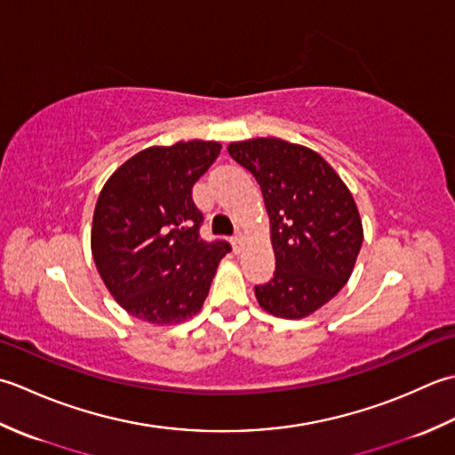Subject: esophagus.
<instances>
[{"mask_svg": "<svg viewBox=\"0 0 455 455\" xmlns=\"http://www.w3.org/2000/svg\"><path fill=\"white\" fill-rule=\"evenodd\" d=\"M231 245H234L235 253L241 251V247H243V237H241V234H237L235 237H231Z\"/></svg>", "mask_w": 455, "mask_h": 455, "instance_id": "1", "label": "esophagus"}]
</instances>
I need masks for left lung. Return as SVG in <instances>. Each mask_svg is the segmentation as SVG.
<instances>
[{"instance_id":"8db88e82","label":"left lung","mask_w":455,"mask_h":455,"mask_svg":"<svg viewBox=\"0 0 455 455\" xmlns=\"http://www.w3.org/2000/svg\"><path fill=\"white\" fill-rule=\"evenodd\" d=\"M255 176L271 224L275 276L255 286L261 308L300 320L320 310L349 281L363 243L359 210L346 182L322 156L279 137L228 145Z\"/></svg>"}]
</instances>
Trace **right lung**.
I'll return each instance as SVG.
<instances>
[{"label":"right lung","instance_id":"obj_1","mask_svg":"<svg viewBox=\"0 0 455 455\" xmlns=\"http://www.w3.org/2000/svg\"><path fill=\"white\" fill-rule=\"evenodd\" d=\"M218 141L149 147L101 188L92 220V257L106 289L132 316L169 326L202 310L228 241L200 237L192 187L218 159Z\"/></svg>","mask_w":455,"mask_h":455}]
</instances>
